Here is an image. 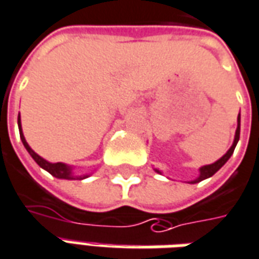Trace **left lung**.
Listing matches in <instances>:
<instances>
[{"instance_id":"left-lung-1","label":"left lung","mask_w":259,"mask_h":259,"mask_svg":"<svg viewBox=\"0 0 259 259\" xmlns=\"http://www.w3.org/2000/svg\"><path fill=\"white\" fill-rule=\"evenodd\" d=\"M237 130H236V136H234V142H233V146H231L230 148H229V151L226 153V154L222 157V158H219L216 162H213V164H209V165H203V167L199 169V177L196 178V180L192 181V184H198V182H200V181L206 180V178H210L211 175H214V174L218 172L220 168L223 167L224 164L229 161V158H230L231 155H233V153H234V148H236L237 143H238V139H240V115H238V117H237ZM157 172H160L158 169H155Z\"/></svg>"}]
</instances>
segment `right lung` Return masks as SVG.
<instances>
[{
  "label": "right lung",
  "instance_id": "add662e5",
  "mask_svg": "<svg viewBox=\"0 0 259 259\" xmlns=\"http://www.w3.org/2000/svg\"><path fill=\"white\" fill-rule=\"evenodd\" d=\"M18 127H19V135H21V140H22L23 146L28 150V153L30 154V157L37 162L39 167H41L43 169H46V171L52 174L53 177L60 178V180H84L87 177H90V175H79V177H77V175H74L73 174L71 167H68L67 164H63V162H49V161H46L45 158H41L40 155L36 154L35 151L29 147V144L26 143V140H25V136H23L22 133V127H21V117L19 116H18Z\"/></svg>",
  "mask_w": 259,
  "mask_h": 259
}]
</instances>
